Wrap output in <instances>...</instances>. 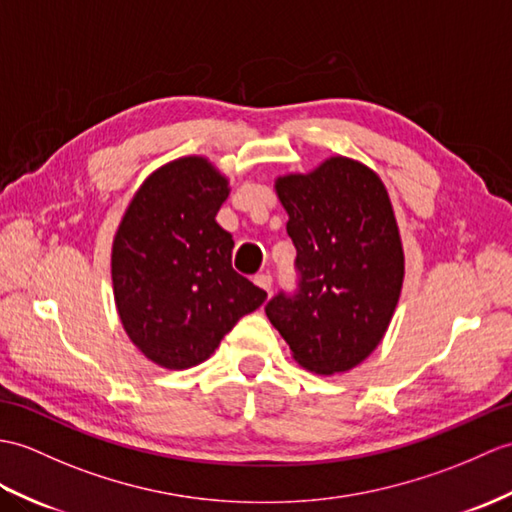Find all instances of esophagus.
<instances>
[{"mask_svg": "<svg viewBox=\"0 0 512 512\" xmlns=\"http://www.w3.org/2000/svg\"><path fill=\"white\" fill-rule=\"evenodd\" d=\"M255 285H259L261 290H266V292H270V288H272V277L270 275H255Z\"/></svg>", "mask_w": 512, "mask_h": 512, "instance_id": "1", "label": "esophagus"}]
</instances>
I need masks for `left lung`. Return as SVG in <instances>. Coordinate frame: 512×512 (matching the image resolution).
Wrapping results in <instances>:
<instances>
[{
  "mask_svg": "<svg viewBox=\"0 0 512 512\" xmlns=\"http://www.w3.org/2000/svg\"><path fill=\"white\" fill-rule=\"evenodd\" d=\"M275 192L301 279L294 296L281 292L266 305V316L307 371L347 373L382 342L406 275L386 185L338 154L307 174L279 176Z\"/></svg>",
  "mask_w": 512,
  "mask_h": 512,
  "instance_id": "1",
  "label": "left lung"
}]
</instances>
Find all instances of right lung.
Segmentation results:
<instances>
[{
  "mask_svg": "<svg viewBox=\"0 0 512 512\" xmlns=\"http://www.w3.org/2000/svg\"><path fill=\"white\" fill-rule=\"evenodd\" d=\"M229 192V178L209 159H174L141 183L117 227V314L130 342L161 368L205 362L237 320L266 301L233 270V235L216 222Z\"/></svg>",
  "mask_w": 512,
  "mask_h": 512,
  "instance_id": "obj_1",
  "label": "right lung"
}]
</instances>
